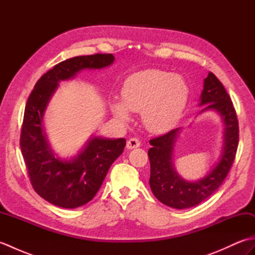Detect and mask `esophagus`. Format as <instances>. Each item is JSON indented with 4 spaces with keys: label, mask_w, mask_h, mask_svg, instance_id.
<instances>
[{
    "label": "esophagus",
    "mask_w": 255,
    "mask_h": 255,
    "mask_svg": "<svg viewBox=\"0 0 255 255\" xmlns=\"http://www.w3.org/2000/svg\"><path fill=\"white\" fill-rule=\"evenodd\" d=\"M140 147V140L137 138H130L127 141V149H134Z\"/></svg>",
    "instance_id": "esophagus-1"
}]
</instances>
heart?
Segmentation results:
<instances>
[{
    "label": "heart",
    "mask_w": 255,
    "mask_h": 255,
    "mask_svg": "<svg viewBox=\"0 0 255 255\" xmlns=\"http://www.w3.org/2000/svg\"><path fill=\"white\" fill-rule=\"evenodd\" d=\"M123 102L115 101L112 111L117 118L128 122L131 112L142 113L151 131L169 130L180 119L188 99V86L178 75L163 70H144L129 77L122 89Z\"/></svg>",
    "instance_id": "heart-1"
}]
</instances>
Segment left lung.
<instances>
[{"instance_id":"1","label":"left lung","mask_w":255,"mask_h":255,"mask_svg":"<svg viewBox=\"0 0 255 255\" xmlns=\"http://www.w3.org/2000/svg\"><path fill=\"white\" fill-rule=\"evenodd\" d=\"M203 111L215 110L225 123V147L221 160L207 176L197 182H188L177 175L172 164L173 144L180 128L150 140V187L161 203L172 208L185 209L207 199L228 175L239 144V122L230 96L214 73L209 72L204 81L200 95ZM202 111V112H203Z\"/></svg>"}]
</instances>
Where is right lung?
Listing matches in <instances>:
<instances>
[{
	"instance_id": "add662e5",
	"label": "right lung",
	"mask_w": 255,
	"mask_h": 255,
	"mask_svg": "<svg viewBox=\"0 0 255 255\" xmlns=\"http://www.w3.org/2000/svg\"><path fill=\"white\" fill-rule=\"evenodd\" d=\"M112 53L74 57L56 64L37 81L27 100L20 130V150L32 188L40 197L62 208H77L93 199L113 162L123 153L126 139L92 138L71 161L50 151L42 116L58 82L83 69H101L114 62Z\"/></svg>"
}]
</instances>
